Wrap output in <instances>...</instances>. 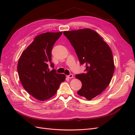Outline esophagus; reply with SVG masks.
Masks as SVG:
<instances>
[{
	"instance_id": "1",
	"label": "esophagus",
	"mask_w": 135,
	"mask_h": 135,
	"mask_svg": "<svg viewBox=\"0 0 135 135\" xmlns=\"http://www.w3.org/2000/svg\"><path fill=\"white\" fill-rule=\"evenodd\" d=\"M67 77L68 78L71 79V78H73V75L71 74H70L69 75H68V76H67Z\"/></svg>"
}]
</instances>
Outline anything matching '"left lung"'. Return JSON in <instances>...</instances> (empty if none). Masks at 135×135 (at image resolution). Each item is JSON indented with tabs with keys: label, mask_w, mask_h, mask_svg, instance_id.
<instances>
[{
	"label": "left lung",
	"mask_w": 135,
	"mask_h": 135,
	"mask_svg": "<svg viewBox=\"0 0 135 135\" xmlns=\"http://www.w3.org/2000/svg\"><path fill=\"white\" fill-rule=\"evenodd\" d=\"M64 34L74 47L80 65L86 67V73L75 76L82 84L77 93L91 100L103 92L112 80L115 67L111 49L90 28L65 31Z\"/></svg>",
	"instance_id": "1"
}]
</instances>
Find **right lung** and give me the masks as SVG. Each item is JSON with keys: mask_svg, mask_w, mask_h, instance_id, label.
Masks as SVG:
<instances>
[{"mask_svg": "<svg viewBox=\"0 0 135 135\" xmlns=\"http://www.w3.org/2000/svg\"><path fill=\"white\" fill-rule=\"evenodd\" d=\"M62 32H45L36 36L23 51L17 65V71L24 89L40 101L50 99L57 92L60 84L65 80V75L50 71L53 46Z\"/></svg>", "mask_w": 135, "mask_h": 135, "instance_id": "add662e5", "label": "right lung"}]
</instances>
